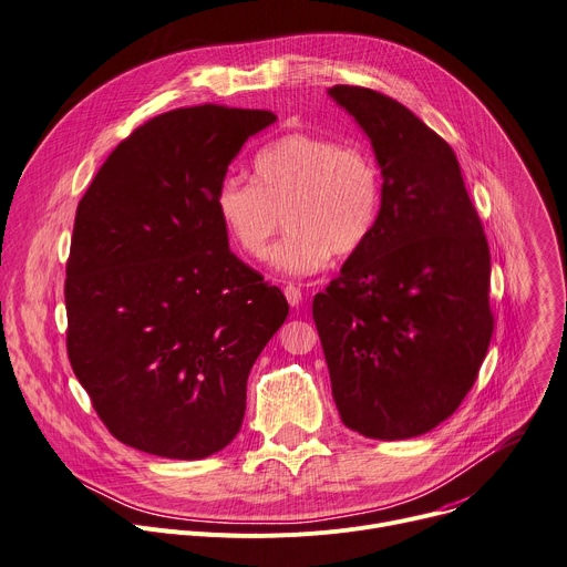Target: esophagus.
<instances>
[{"mask_svg": "<svg viewBox=\"0 0 567 567\" xmlns=\"http://www.w3.org/2000/svg\"><path fill=\"white\" fill-rule=\"evenodd\" d=\"M284 292H286V299H288V303L290 307H301V290L295 286V284H288L286 288H284Z\"/></svg>", "mask_w": 567, "mask_h": 567, "instance_id": "esophagus-1", "label": "esophagus"}]
</instances>
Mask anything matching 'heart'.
<instances>
[{
    "label": "heart",
    "instance_id": "1",
    "mask_svg": "<svg viewBox=\"0 0 567 567\" xmlns=\"http://www.w3.org/2000/svg\"><path fill=\"white\" fill-rule=\"evenodd\" d=\"M381 167L370 150L331 136L292 132L254 156V182L225 179L215 190V213L247 258H264L286 220L288 234L270 260L286 275H313L331 254L359 251L379 223Z\"/></svg>",
    "mask_w": 567,
    "mask_h": 567
}]
</instances>
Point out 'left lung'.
<instances>
[{
  "instance_id": "obj_1",
  "label": "left lung",
  "mask_w": 567,
  "mask_h": 567,
  "mask_svg": "<svg viewBox=\"0 0 567 567\" xmlns=\"http://www.w3.org/2000/svg\"><path fill=\"white\" fill-rule=\"evenodd\" d=\"M329 95L368 134L383 204L370 240L313 297L344 426L402 441L447 420L482 368L495 318L491 249L454 150L393 97Z\"/></svg>"
}]
</instances>
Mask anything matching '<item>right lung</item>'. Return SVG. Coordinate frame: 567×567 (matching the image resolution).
<instances>
[{
    "label": "right lung",
    "mask_w": 567,
    "mask_h": 567,
    "mask_svg": "<svg viewBox=\"0 0 567 567\" xmlns=\"http://www.w3.org/2000/svg\"><path fill=\"white\" fill-rule=\"evenodd\" d=\"M275 120L217 104L161 113L111 152L76 206L68 359L128 447L195 461L240 431L249 370L288 301L229 249L215 190Z\"/></svg>",
    "instance_id": "right-lung-1"
}]
</instances>
